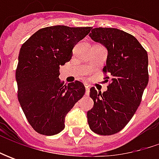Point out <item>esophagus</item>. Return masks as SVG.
<instances>
[{
	"label": "esophagus",
	"mask_w": 159,
	"mask_h": 159,
	"mask_svg": "<svg viewBox=\"0 0 159 159\" xmlns=\"http://www.w3.org/2000/svg\"><path fill=\"white\" fill-rule=\"evenodd\" d=\"M85 88H86V95H89V92H90V87H89V85H86Z\"/></svg>",
	"instance_id": "obj_1"
}]
</instances>
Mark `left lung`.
<instances>
[{
    "mask_svg": "<svg viewBox=\"0 0 159 159\" xmlns=\"http://www.w3.org/2000/svg\"><path fill=\"white\" fill-rule=\"evenodd\" d=\"M89 37L106 48L102 70L111 80L103 93L90 89L94 107L87 113L88 123L95 134L111 135L127 125L141 103L149 82L148 54L135 37L119 29L94 28Z\"/></svg>",
    "mask_w": 159,
    "mask_h": 159,
    "instance_id": "left-lung-1",
    "label": "left lung"
}]
</instances>
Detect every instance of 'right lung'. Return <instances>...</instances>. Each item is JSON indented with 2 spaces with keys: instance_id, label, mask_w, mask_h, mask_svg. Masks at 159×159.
<instances>
[{
  "instance_id": "1",
  "label": "right lung",
  "mask_w": 159,
  "mask_h": 159,
  "mask_svg": "<svg viewBox=\"0 0 159 159\" xmlns=\"http://www.w3.org/2000/svg\"><path fill=\"white\" fill-rule=\"evenodd\" d=\"M91 29L42 28L22 45L16 70L17 98L29 124L40 134L63 131L65 116L85 94L81 82L65 86L58 77L60 66L70 61L74 46Z\"/></svg>"
}]
</instances>
